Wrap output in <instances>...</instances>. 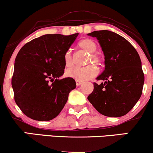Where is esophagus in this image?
I'll return each mask as SVG.
<instances>
[{
    "instance_id": "esophagus-1",
    "label": "esophagus",
    "mask_w": 153,
    "mask_h": 153,
    "mask_svg": "<svg viewBox=\"0 0 153 153\" xmlns=\"http://www.w3.org/2000/svg\"><path fill=\"white\" fill-rule=\"evenodd\" d=\"M75 82H76V85H78V86H79V85H80V84H82V81H80V80H76V81H75Z\"/></svg>"
}]
</instances>
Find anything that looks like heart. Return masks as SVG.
<instances>
[{
  "label": "heart",
  "mask_w": 153,
  "mask_h": 153,
  "mask_svg": "<svg viewBox=\"0 0 153 153\" xmlns=\"http://www.w3.org/2000/svg\"><path fill=\"white\" fill-rule=\"evenodd\" d=\"M78 45L80 50L90 54L87 59L86 63L91 62V61H94L95 62H99L100 57L99 54L95 52L97 49V45L94 40L91 39H84L79 42ZM64 63L66 67H71L73 65V56L70 51H68L65 54ZM97 74V68L93 65H88L84 68H72L68 69L65 72L67 77L74 78L76 80H80V81L94 78Z\"/></svg>",
  "instance_id": "b5f03b06"
}]
</instances>
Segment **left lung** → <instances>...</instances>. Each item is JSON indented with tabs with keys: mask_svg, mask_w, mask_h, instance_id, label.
Instances as JSON below:
<instances>
[{
	"mask_svg": "<svg viewBox=\"0 0 153 153\" xmlns=\"http://www.w3.org/2000/svg\"><path fill=\"white\" fill-rule=\"evenodd\" d=\"M96 37L104 54L105 69L94 82L88 99L101 114L119 117L127 114L143 93L145 81L140 56L126 39L113 31H95L88 34Z\"/></svg>",
	"mask_w": 153,
	"mask_h": 153,
	"instance_id": "obj_1",
	"label": "left lung"
}]
</instances>
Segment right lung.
<instances>
[{"label":"right lung","instance_id":"obj_1","mask_svg":"<svg viewBox=\"0 0 153 153\" xmlns=\"http://www.w3.org/2000/svg\"><path fill=\"white\" fill-rule=\"evenodd\" d=\"M78 35L45 34L26 43L19 50L11 84L16 103L26 117L50 121L64 108L76 83L72 78H58L65 68V54Z\"/></svg>","mask_w":153,"mask_h":153}]
</instances>
